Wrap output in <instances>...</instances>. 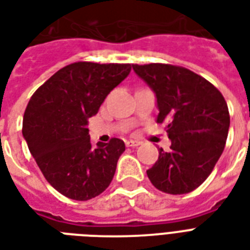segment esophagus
I'll return each mask as SVG.
<instances>
[{"label":"esophagus","instance_id":"obj_1","mask_svg":"<svg viewBox=\"0 0 250 250\" xmlns=\"http://www.w3.org/2000/svg\"><path fill=\"white\" fill-rule=\"evenodd\" d=\"M125 143H126L127 147H135L141 145V142H138V141H133V139H127V141H125Z\"/></svg>","mask_w":250,"mask_h":250}]
</instances>
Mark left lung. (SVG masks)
<instances>
[{
	"label": "left lung",
	"instance_id": "left-lung-1",
	"mask_svg": "<svg viewBox=\"0 0 250 250\" xmlns=\"http://www.w3.org/2000/svg\"><path fill=\"white\" fill-rule=\"evenodd\" d=\"M156 95L158 124H166L171 151L159 158L147 176L156 189L185 194L208 179L226 146L229 112L223 95L204 77L169 63H131Z\"/></svg>",
	"mask_w": 250,
	"mask_h": 250
}]
</instances>
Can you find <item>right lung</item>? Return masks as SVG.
I'll list each match as a JSON object with an SVG mask.
<instances>
[{
	"mask_svg": "<svg viewBox=\"0 0 250 250\" xmlns=\"http://www.w3.org/2000/svg\"><path fill=\"white\" fill-rule=\"evenodd\" d=\"M130 70V63H70L42 83L27 104L23 137L46 181L67 198H94L115 176L125 143L112 138L94 148L87 124Z\"/></svg>",
	"mask_w": 250,
	"mask_h": 250,
	"instance_id": "add662e5",
	"label": "right lung"
}]
</instances>
